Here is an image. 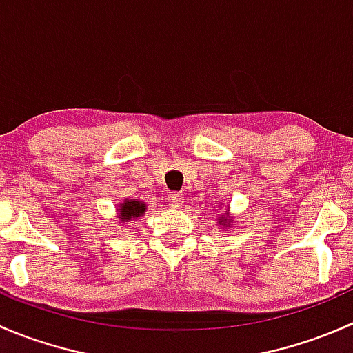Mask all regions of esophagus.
<instances>
[{"label": "esophagus", "instance_id": "34e87169", "mask_svg": "<svg viewBox=\"0 0 353 353\" xmlns=\"http://www.w3.org/2000/svg\"><path fill=\"white\" fill-rule=\"evenodd\" d=\"M184 203H186V199H184V194H181V193H172L169 196V205L172 206V208H183L184 206Z\"/></svg>", "mask_w": 353, "mask_h": 353}]
</instances>
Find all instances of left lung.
Here are the masks:
<instances>
[{
  "mask_svg": "<svg viewBox=\"0 0 353 353\" xmlns=\"http://www.w3.org/2000/svg\"><path fill=\"white\" fill-rule=\"evenodd\" d=\"M219 222L222 227H230V222H232V220H230V216L222 215V216H219Z\"/></svg>",
  "mask_w": 353,
  "mask_h": 353,
  "instance_id": "1",
  "label": "left lung"
}]
</instances>
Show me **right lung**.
Wrapping results in <instances>:
<instances>
[{"label":"right lung","mask_w":353,"mask_h":353,"mask_svg":"<svg viewBox=\"0 0 353 353\" xmlns=\"http://www.w3.org/2000/svg\"><path fill=\"white\" fill-rule=\"evenodd\" d=\"M145 210H147V205H145L143 201H138V199H126V201L119 205V213H117V215H119L121 222L124 223L141 216L145 213Z\"/></svg>","instance_id":"1"}]
</instances>
